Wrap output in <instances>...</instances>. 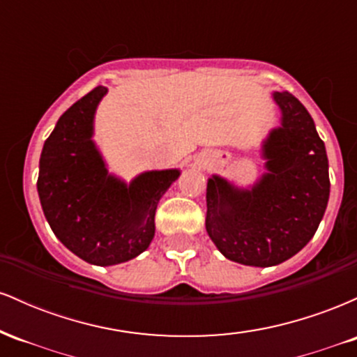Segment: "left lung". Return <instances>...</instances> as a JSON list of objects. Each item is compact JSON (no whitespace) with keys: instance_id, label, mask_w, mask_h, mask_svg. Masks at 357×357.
Here are the masks:
<instances>
[{"instance_id":"8db88e82","label":"left lung","mask_w":357,"mask_h":357,"mask_svg":"<svg viewBox=\"0 0 357 357\" xmlns=\"http://www.w3.org/2000/svg\"><path fill=\"white\" fill-rule=\"evenodd\" d=\"M282 126L264 142L265 167L250 190L213 176L206 186V231L228 260L273 267L289 260L317 231L329 202V162L307 109L275 92Z\"/></svg>"}]
</instances>
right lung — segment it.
Here are the masks:
<instances>
[{"label":"right lung","instance_id":"1","mask_svg":"<svg viewBox=\"0 0 357 357\" xmlns=\"http://www.w3.org/2000/svg\"><path fill=\"white\" fill-rule=\"evenodd\" d=\"M107 89L96 87L59 119L40 155L38 188L55 236L89 264H122L154 238L159 199L178 169L147 171L127 186L109 174L92 141L93 114Z\"/></svg>","mask_w":357,"mask_h":357}]
</instances>
